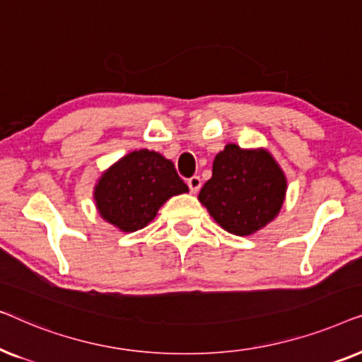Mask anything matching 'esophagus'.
<instances>
[{"label": "esophagus", "mask_w": 362, "mask_h": 362, "mask_svg": "<svg viewBox=\"0 0 362 362\" xmlns=\"http://www.w3.org/2000/svg\"><path fill=\"white\" fill-rule=\"evenodd\" d=\"M201 177L199 176H192V177H189V180H187V186H189V189H191V192H197L201 189Z\"/></svg>", "instance_id": "34e87169"}]
</instances>
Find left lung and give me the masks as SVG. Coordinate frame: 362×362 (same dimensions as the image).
<instances>
[{
	"label": "left lung",
	"mask_w": 362,
	"mask_h": 362,
	"mask_svg": "<svg viewBox=\"0 0 362 362\" xmlns=\"http://www.w3.org/2000/svg\"><path fill=\"white\" fill-rule=\"evenodd\" d=\"M286 177L267 150H244L229 143L217 153L212 177L199 201L222 229L250 235L272 222L281 209Z\"/></svg>",
	"instance_id": "obj_1"
}]
</instances>
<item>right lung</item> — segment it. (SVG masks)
Wrapping results in <instances>:
<instances>
[{"label":"right lung","mask_w":362,"mask_h":362,"mask_svg":"<svg viewBox=\"0 0 362 362\" xmlns=\"http://www.w3.org/2000/svg\"><path fill=\"white\" fill-rule=\"evenodd\" d=\"M187 191L170 160L156 151L138 150L103 173L93 199L107 222L123 232H135L150 224L170 197Z\"/></svg>","instance_id":"add662e5"}]
</instances>
